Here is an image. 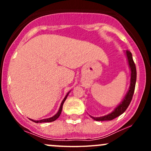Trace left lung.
Returning a JSON list of instances; mask_svg holds the SVG:
<instances>
[{"label":"left lung","instance_id":"left-lung-1","mask_svg":"<svg viewBox=\"0 0 151 151\" xmlns=\"http://www.w3.org/2000/svg\"><path fill=\"white\" fill-rule=\"evenodd\" d=\"M126 57H127L128 62H129V65L131 70V81H130V86L129 89L127 93L126 94L125 97L124 98L123 101L121 102L120 104L111 113L107 114V115L101 117H93L90 116L91 118H92L95 121H111L113 120L114 119L116 118L121 115L128 108L131 100H132L133 93H134L135 86H136V65L133 62L132 54L129 50L126 51Z\"/></svg>","mask_w":151,"mask_h":151}]
</instances>
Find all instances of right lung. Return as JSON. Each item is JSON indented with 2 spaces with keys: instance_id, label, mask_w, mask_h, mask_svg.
Returning <instances> with one entry per match:
<instances>
[{
  "instance_id": "add662e5",
  "label": "right lung",
  "mask_w": 151,
  "mask_h": 151,
  "mask_svg": "<svg viewBox=\"0 0 151 151\" xmlns=\"http://www.w3.org/2000/svg\"><path fill=\"white\" fill-rule=\"evenodd\" d=\"M69 93H70V91H69V92L67 93V95H66V96H65V97L63 99V101H62L61 105H60V109H59L58 112L56 114H55V115L54 116L51 117V118H48V119H42V120H40V121H35V120H32V119H30V120L33 121V122H35V123H45V122H52V121H54L56 120V119H58V118H59V116H60V114H61V112H62V106H63L64 102H65V101L66 100V99H67V96H68Z\"/></svg>"
}]
</instances>
